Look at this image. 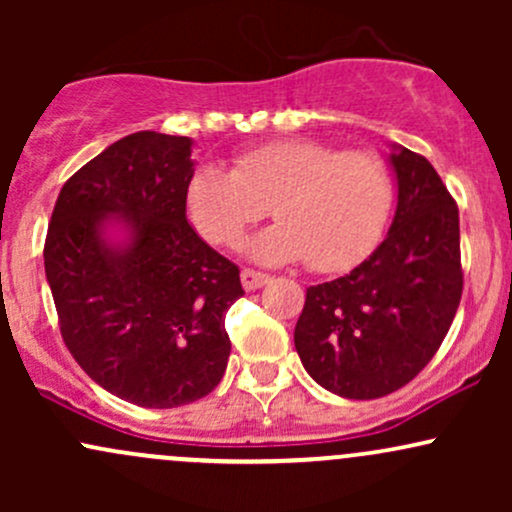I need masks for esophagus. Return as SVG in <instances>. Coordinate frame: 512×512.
Returning a JSON list of instances; mask_svg holds the SVG:
<instances>
[{
    "label": "esophagus",
    "mask_w": 512,
    "mask_h": 512,
    "mask_svg": "<svg viewBox=\"0 0 512 512\" xmlns=\"http://www.w3.org/2000/svg\"><path fill=\"white\" fill-rule=\"evenodd\" d=\"M240 281H243L245 291H255L262 289L264 284H269V274L257 272V269H243V272H240Z\"/></svg>",
    "instance_id": "1"
}]
</instances>
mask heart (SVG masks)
Segmentation results:
<instances>
[{
	"label": "heart",
	"instance_id": "b5f03b06",
	"mask_svg": "<svg viewBox=\"0 0 512 512\" xmlns=\"http://www.w3.org/2000/svg\"><path fill=\"white\" fill-rule=\"evenodd\" d=\"M395 180L373 151H339L305 139L240 151L233 170L199 166L185 185V211L211 245L236 248L269 214L279 219L250 243L255 260H305L313 272H344L373 252L390 221Z\"/></svg>",
	"mask_w": 512,
	"mask_h": 512
}]
</instances>
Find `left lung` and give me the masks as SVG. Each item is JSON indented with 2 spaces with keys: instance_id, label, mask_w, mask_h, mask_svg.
<instances>
[{
  "instance_id": "obj_1",
  "label": "left lung",
  "mask_w": 512,
  "mask_h": 512,
  "mask_svg": "<svg viewBox=\"0 0 512 512\" xmlns=\"http://www.w3.org/2000/svg\"><path fill=\"white\" fill-rule=\"evenodd\" d=\"M397 211L378 250L305 291L293 342L310 378L346 399L385 397L443 344L462 298L460 214L436 168L395 146Z\"/></svg>"
}]
</instances>
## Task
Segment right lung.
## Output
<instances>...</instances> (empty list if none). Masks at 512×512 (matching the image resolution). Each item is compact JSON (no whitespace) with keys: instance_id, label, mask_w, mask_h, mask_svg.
<instances>
[{"instance_id":"right-lung-1","label":"right lung","mask_w":512,"mask_h":512,"mask_svg":"<svg viewBox=\"0 0 512 512\" xmlns=\"http://www.w3.org/2000/svg\"><path fill=\"white\" fill-rule=\"evenodd\" d=\"M192 139L134 132L64 182L45 238V276L64 344L103 390L146 409L207 397L231 356L226 313L240 269L185 216ZM127 244L102 238L108 222Z\"/></svg>"}]
</instances>
